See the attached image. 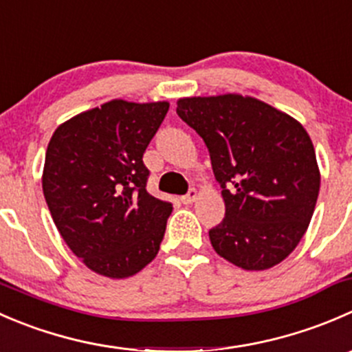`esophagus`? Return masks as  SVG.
Wrapping results in <instances>:
<instances>
[{
	"label": "esophagus",
	"mask_w": 352,
	"mask_h": 352,
	"mask_svg": "<svg viewBox=\"0 0 352 352\" xmlns=\"http://www.w3.org/2000/svg\"><path fill=\"white\" fill-rule=\"evenodd\" d=\"M198 198V191L195 190V188H191L190 191H188L186 195H184V197H181V201H183L184 205H190V204H193L195 200H197Z\"/></svg>",
	"instance_id": "esophagus-1"
}]
</instances>
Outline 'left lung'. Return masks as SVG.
Wrapping results in <instances>:
<instances>
[{
  "instance_id": "8db88e82",
  "label": "left lung",
  "mask_w": 352,
  "mask_h": 352,
  "mask_svg": "<svg viewBox=\"0 0 352 352\" xmlns=\"http://www.w3.org/2000/svg\"><path fill=\"white\" fill-rule=\"evenodd\" d=\"M176 113L210 154L226 217L212 246L245 270H267L301 241L315 210L320 171L311 138L289 114L239 94L184 97Z\"/></svg>"
}]
</instances>
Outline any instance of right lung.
I'll return each mask as SVG.
<instances>
[{"label": "right lung", "mask_w": 352, "mask_h": 352, "mask_svg": "<svg viewBox=\"0 0 352 352\" xmlns=\"http://www.w3.org/2000/svg\"><path fill=\"white\" fill-rule=\"evenodd\" d=\"M169 102L114 99L59 124L43 191L59 234L96 274L124 279L155 258L173 212L147 191L144 152Z\"/></svg>", "instance_id": "right-lung-1"}]
</instances>
